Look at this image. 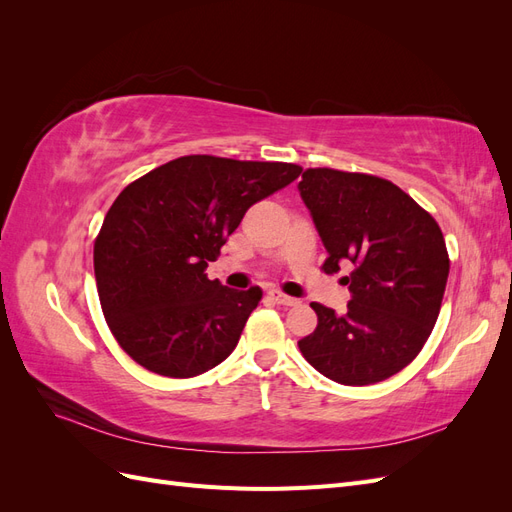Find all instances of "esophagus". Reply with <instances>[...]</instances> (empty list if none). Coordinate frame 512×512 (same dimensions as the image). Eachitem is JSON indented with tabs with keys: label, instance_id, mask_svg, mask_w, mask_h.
Segmentation results:
<instances>
[{
	"label": "esophagus",
	"instance_id": "34e87169",
	"mask_svg": "<svg viewBox=\"0 0 512 512\" xmlns=\"http://www.w3.org/2000/svg\"><path fill=\"white\" fill-rule=\"evenodd\" d=\"M269 297H271L277 305H284V307H294V305L301 303L299 299L288 297V294H284V292H280V290H269Z\"/></svg>",
	"mask_w": 512,
	"mask_h": 512
}]
</instances>
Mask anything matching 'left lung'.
Here are the masks:
<instances>
[{
    "mask_svg": "<svg viewBox=\"0 0 512 512\" xmlns=\"http://www.w3.org/2000/svg\"><path fill=\"white\" fill-rule=\"evenodd\" d=\"M299 194L327 250L324 271L352 265L346 314L312 303L318 327L299 342L322 376L365 386L395 376L421 352L448 280L442 230L395 183L307 168Z\"/></svg>",
    "mask_w": 512,
    "mask_h": 512,
    "instance_id": "1",
    "label": "left lung"
}]
</instances>
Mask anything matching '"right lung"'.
Returning <instances> with one entry per match:
<instances>
[{
    "instance_id": "1",
    "label": "right lung",
    "mask_w": 512,
    "mask_h": 512,
    "mask_svg": "<svg viewBox=\"0 0 512 512\" xmlns=\"http://www.w3.org/2000/svg\"><path fill=\"white\" fill-rule=\"evenodd\" d=\"M301 170L183 156L115 198L94 245V271L108 329L138 365L192 378L235 350L262 290L222 286L205 269L245 211Z\"/></svg>"
}]
</instances>
